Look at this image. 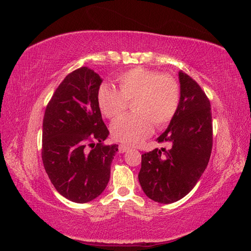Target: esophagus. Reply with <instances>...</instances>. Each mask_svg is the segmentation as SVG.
<instances>
[{"label": "esophagus", "mask_w": 251, "mask_h": 251, "mask_svg": "<svg viewBox=\"0 0 251 251\" xmlns=\"http://www.w3.org/2000/svg\"><path fill=\"white\" fill-rule=\"evenodd\" d=\"M128 150H130V147L126 146V145H120V147H119V152L120 153H125Z\"/></svg>", "instance_id": "obj_1"}]
</instances>
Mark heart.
Masks as SVG:
<instances>
[{
    "instance_id": "1",
    "label": "heart",
    "mask_w": 251,
    "mask_h": 251,
    "mask_svg": "<svg viewBox=\"0 0 251 251\" xmlns=\"http://www.w3.org/2000/svg\"><path fill=\"white\" fill-rule=\"evenodd\" d=\"M120 90L101 85L97 101L105 117L114 120L132 103L135 114L123 116L111 126L115 140L136 145L152 132L153 124L164 127L174 119L180 104V85L169 74L137 67L123 72L116 78Z\"/></svg>"
}]
</instances>
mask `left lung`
Listing matches in <instances>:
<instances>
[{
	"mask_svg": "<svg viewBox=\"0 0 251 251\" xmlns=\"http://www.w3.org/2000/svg\"><path fill=\"white\" fill-rule=\"evenodd\" d=\"M180 104L167 129L156 141L169 150L154 149L141 155L138 175L146 195L161 204H172L194 188L209 162L212 148L210 102L201 86L179 71Z\"/></svg>",
	"mask_w": 251,
	"mask_h": 251,
	"instance_id": "obj_1",
	"label": "left lung"
}]
</instances>
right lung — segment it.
Masks as SVG:
<instances>
[{"mask_svg":"<svg viewBox=\"0 0 251 251\" xmlns=\"http://www.w3.org/2000/svg\"><path fill=\"white\" fill-rule=\"evenodd\" d=\"M102 78L82 67L60 83L46 106L42 159L58 193L74 202H88L104 191L117 145L109 136L98 105Z\"/></svg>","mask_w":251,"mask_h":251,"instance_id":"add662e5","label":"right lung"}]
</instances>
